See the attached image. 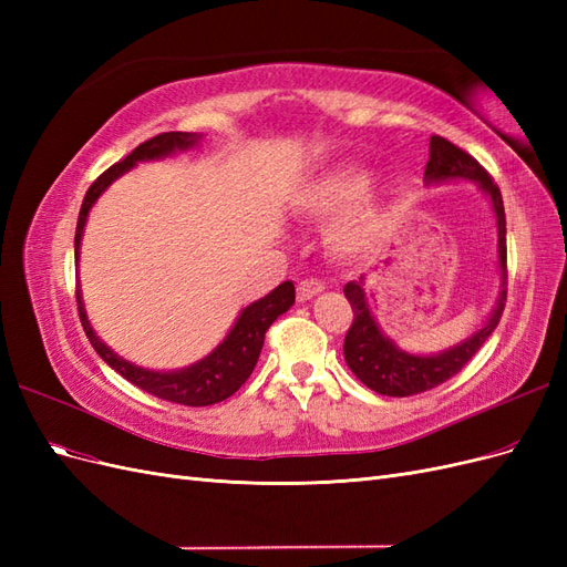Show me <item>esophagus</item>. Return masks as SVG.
I'll return each instance as SVG.
<instances>
[{
  "instance_id": "34e87169",
  "label": "esophagus",
  "mask_w": 567,
  "mask_h": 567,
  "mask_svg": "<svg viewBox=\"0 0 567 567\" xmlns=\"http://www.w3.org/2000/svg\"><path fill=\"white\" fill-rule=\"evenodd\" d=\"M321 290H323V284H321V281H317V279H302V281L298 284V300H300V302L310 300V298L319 296Z\"/></svg>"
}]
</instances>
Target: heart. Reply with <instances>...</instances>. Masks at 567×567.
I'll use <instances>...</instances> for the list:
<instances>
[{
    "instance_id": "obj_1",
    "label": "heart",
    "mask_w": 567,
    "mask_h": 567,
    "mask_svg": "<svg viewBox=\"0 0 567 567\" xmlns=\"http://www.w3.org/2000/svg\"><path fill=\"white\" fill-rule=\"evenodd\" d=\"M369 186V169L346 163L315 177L296 200L298 213L312 219L331 217L349 208L329 229V248L346 260L373 255L388 236V208L381 198L367 194Z\"/></svg>"
}]
</instances>
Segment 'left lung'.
Here are the masks:
<instances>
[{
    "label": "left lung",
    "mask_w": 567,
    "mask_h": 567,
    "mask_svg": "<svg viewBox=\"0 0 567 567\" xmlns=\"http://www.w3.org/2000/svg\"><path fill=\"white\" fill-rule=\"evenodd\" d=\"M425 184H440L450 179H471L477 184L496 215V255H499V277L502 290L492 315L487 317L483 329H477L458 346L442 350L437 354H411L400 350L394 342L381 331L375 323L371 307L364 293V277L359 281L346 284V298L352 305V326L346 336V346L342 354L350 371L362 381L367 388L388 398H409V394H419L425 390H433L450 381L463 367H466L473 354L483 348V342L492 336V331L499 323L506 305V215H504V200L499 186L487 175V169L480 165L471 153L454 146L444 136H431V158L425 165Z\"/></svg>",
    "instance_id": "obj_1"
}]
</instances>
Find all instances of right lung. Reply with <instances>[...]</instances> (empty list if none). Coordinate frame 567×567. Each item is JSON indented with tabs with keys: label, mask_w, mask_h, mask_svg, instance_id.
<instances>
[{
	"label": "right lung",
	"mask_w": 567,
	"mask_h": 567,
	"mask_svg": "<svg viewBox=\"0 0 567 567\" xmlns=\"http://www.w3.org/2000/svg\"><path fill=\"white\" fill-rule=\"evenodd\" d=\"M198 142H200V134H194V132H163L136 146L130 156H125L120 163L111 165L106 173L90 186L87 196L82 200L78 227H75V265L80 260V241L84 234V225H87V215L92 210V205L96 203V198L136 163L167 158L177 151L194 148ZM75 296H78V312H80L82 329L87 333L96 354L104 359L111 369H115L123 379H127L136 388L146 390L148 394H156L161 400L186 404V406H208L231 398V394L248 381V375L257 364V357L262 352L267 329L284 312H288L290 307H293L296 286L293 281H284L265 298L244 307L236 323L231 326V331L227 333V338L221 340L208 357H203L196 364L177 369V371H151V369L134 367L132 362H127V359L117 357L106 342L94 333L87 312H84L80 288Z\"/></svg>",
	"instance_id": "1"
}]
</instances>
